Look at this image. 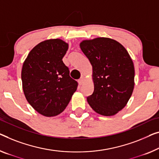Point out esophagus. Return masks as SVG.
Here are the masks:
<instances>
[{
    "instance_id": "1",
    "label": "esophagus",
    "mask_w": 159,
    "mask_h": 159,
    "mask_svg": "<svg viewBox=\"0 0 159 159\" xmlns=\"http://www.w3.org/2000/svg\"><path fill=\"white\" fill-rule=\"evenodd\" d=\"M84 77H81L79 80H78V82H79V84L80 85V86H81V85L84 84Z\"/></svg>"
}]
</instances>
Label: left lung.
Returning <instances> with one entry per match:
<instances>
[{
	"mask_svg": "<svg viewBox=\"0 0 159 159\" xmlns=\"http://www.w3.org/2000/svg\"><path fill=\"white\" fill-rule=\"evenodd\" d=\"M80 47L93 68L94 91L87 97L99 114L111 116L122 110L134 88V66L120 43L108 38L85 40Z\"/></svg>",
	"mask_w": 159,
	"mask_h": 159,
	"instance_id": "8db88e82",
	"label": "left lung"
}]
</instances>
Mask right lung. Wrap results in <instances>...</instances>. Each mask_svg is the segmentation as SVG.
<instances>
[{
    "mask_svg": "<svg viewBox=\"0 0 159 159\" xmlns=\"http://www.w3.org/2000/svg\"><path fill=\"white\" fill-rule=\"evenodd\" d=\"M68 48L62 40H46L35 46L23 63L21 79L25 96L44 116L62 113L77 89V81L70 77L62 61Z\"/></svg>",
    "mask_w": 159,
    "mask_h": 159,
    "instance_id": "obj_1",
    "label": "right lung"
}]
</instances>
